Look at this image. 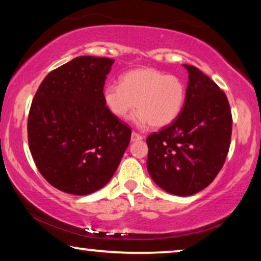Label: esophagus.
<instances>
[{
    "label": "esophagus",
    "instance_id": "esophagus-1",
    "mask_svg": "<svg viewBox=\"0 0 261 261\" xmlns=\"http://www.w3.org/2000/svg\"><path fill=\"white\" fill-rule=\"evenodd\" d=\"M142 138H144V137H141L140 134L135 133V132H133V133H132V135H130V140H132V141H138V140H141Z\"/></svg>",
    "mask_w": 261,
    "mask_h": 261
}]
</instances>
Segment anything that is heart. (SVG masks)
<instances>
[{"label":"heart","mask_w":261,"mask_h":261,"mask_svg":"<svg viewBox=\"0 0 261 261\" xmlns=\"http://www.w3.org/2000/svg\"><path fill=\"white\" fill-rule=\"evenodd\" d=\"M103 101L110 113L119 119L126 117L137 107L139 112L134 120L138 124L165 127L173 122L183 109L185 84L173 74L142 67L124 73L120 85H107Z\"/></svg>","instance_id":"b5f03b06"}]
</instances>
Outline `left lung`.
Listing matches in <instances>:
<instances>
[{"label":"left lung","instance_id":"8db88e82","mask_svg":"<svg viewBox=\"0 0 261 261\" xmlns=\"http://www.w3.org/2000/svg\"><path fill=\"white\" fill-rule=\"evenodd\" d=\"M189 82L177 119L147 137V170L172 195L205 189L222 169L229 151L231 112L227 96L197 67L184 64Z\"/></svg>","mask_w":261,"mask_h":261}]
</instances>
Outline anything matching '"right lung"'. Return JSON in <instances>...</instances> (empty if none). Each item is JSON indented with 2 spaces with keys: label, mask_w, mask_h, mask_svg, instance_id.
Masks as SVG:
<instances>
[{
  "label": "right lung",
  "mask_w": 261,
  "mask_h": 261,
  "mask_svg": "<svg viewBox=\"0 0 261 261\" xmlns=\"http://www.w3.org/2000/svg\"><path fill=\"white\" fill-rule=\"evenodd\" d=\"M115 60L82 56L41 82L28 115L35 165L52 187L89 195L112 179L132 129L107 108L103 87Z\"/></svg>",
  "instance_id": "add662e5"
}]
</instances>
